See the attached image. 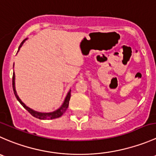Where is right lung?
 Returning a JSON list of instances; mask_svg holds the SVG:
<instances>
[{
	"mask_svg": "<svg viewBox=\"0 0 156 156\" xmlns=\"http://www.w3.org/2000/svg\"><path fill=\"white\" fill-rule=\"evenodd\" d=\"M26 40H27V38H26V39H24L23 41H22V43H21L20 45L19 48H18V51H19L20 48L23 46V43L26 41ZM13 67H14V64H13ZM13 92H14V95L15 96H16V99H17L18 101H19V102L23 106L24 108L26 109V110H27L28 112L32 115V116L35 117V118H38V119L40 120H52V119H55V118H58L61 116H62L63 114L66 112V110H67V108H68L69 106V101H70V92H71V90L70 89V91H69L68 93H67V95H66L65 98H64V102H63V104L61 105V106L59 108H58L57 110L54 111V112H36V111L33 110V109L30 108H29L28 106H26V105L23 102L22 100L20 98V97L18 96L16 91V87H15L14 72H13Z\"/></svg>",
	"mask_w": 156,
	"mask_h": 156,
	"instance_id": "obj_1",
	"label": "right lung"
}]
</instances>
